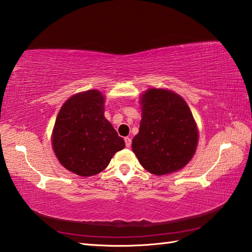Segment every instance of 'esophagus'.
<instances>
[{
	"label": "esophagus",
	"instance_id": "34e87169",
	"mask_svg": "<svg viewBox=\"0 0 252 252\" xmlns=\"http://www.w3.org/2000/svg\"><path fill=\"white\" fill-rule=\"evenodd\" d=\"M124 140H125L126 147H127V148H130V145H131V139H130L129 137H126V138L124 139Z\"/></svg>",
	"mask_w": 252,
	"mask_h": 252
}]
</instances>
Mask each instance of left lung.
<instances>
[{"label":"left lung","mask_w":252,"mask_h":252,"mask_svg":"<svg viewBox=\"0 0 252 252\" xmlns=\"http://www.w3.org/2000/svg\"><path fill=\"white\" fill-rule=\"evenodd\" d=\"M140 103V128L131 144L139 163L156 176L182 169L198 143L196 123L186 100L169 89L150 88Z\"/></svg>","instance_id":"left-lung-1"}]
</instances>
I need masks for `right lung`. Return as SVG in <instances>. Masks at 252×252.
Wrapping results in <instances>:
<instances>
[{"mask_svg": "<svg viewBox=\"0 0 252 252\" xmlns=\"http://www.w3.org/2000/svg\"><path fill=\"white\" fill-rule=\"evenodd\" d=\"M52 144L60 164L81 177L101 172L125 148V141L104 117V96L97 89L73 94L63 103Z\"/></svg>", "mask_w": 252, "mask_h": 252, "instance_id": "1", "label": "right lung"}]
</instances>
